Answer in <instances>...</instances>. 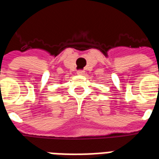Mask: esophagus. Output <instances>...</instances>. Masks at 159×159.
Wrapping results in <instances>:
<instances>
[{
	"instance_id": "esophagus-1",
	"label": "esophagus",
	"mask_w": 159,
	"mask_h": 159,
	"mask_svg": "<svg viewBox=\"0 0 159 159\" xmlns=\"http://www.w3.org/2000/svg\"><path fill=\"white\" fill-rule=\"evenodd\" d=\"M77 75H84V71L82 70H80L77 71Z\"/></svg>"
}]
</instances>
